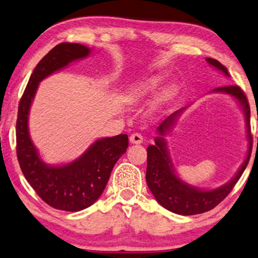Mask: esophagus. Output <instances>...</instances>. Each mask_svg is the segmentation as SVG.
Listing matches in <instances>:
<instances>
[{"instance_id":"1","label":"esophagus","mask_w":258,"mask_h":258,"mask_svg":"<svg viewBox=\"0 0 258 258\" xmlns=\"http://www.w3.org/2000/svg\"><path fill=\"white\" fill-rule=\"evenodd\" d=\"M130 141L132 142V144H142V142H144V137H142V134L140 133H133L131 134Z\"/></svg>"}]
</instances>
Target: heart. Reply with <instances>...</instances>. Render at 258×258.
Returning <instances> with one entry per match:
<instances>
[{
	"instance_id": "obj_1",
	"label": "heart",
	"mask_w": 258,
	"mask_h": 258,
	"mask_svg": "<svg viewBox=\"0 0 258 258\" xmlns=\"http://www.w3.org/2000/svg\"><path fill=\"white\" fill-rule=\"evenodd\" d=\"M159 83H160L159 78H153L145 81V82H142L140 84H138V86L133 88V89H131V91L128 92L127 99L130 102H139L140 99L145 97V96L149 95L152 91L155 90L156 87L159 86ZM174 91H175L174 87L167 88V89L162 92V95L160 96L159 103H162L170 98L172 94H174Z\"/></svg>"
}]
</instances>
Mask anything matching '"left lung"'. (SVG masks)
I'll use <instances>...</instances> for the list:
<instances>
[{
    "label": "left lung",
    "instance_id": "obj_1",
    "mask_svg": "<svg viewBox=\"0 0 258 258\" xmlns=\"http://www.w3.org/2000/svg\"><path fill=\"white\" fill-rule=\"evenodd\" d=\"M207 62L212 64L219 71H221L226 76H229V73L224 64L219 62L218 60L207 57ZM213 91L226 92L239 101L243 107L245 116V125H247V133L249 139V152L245 157L243 164L240 170L234 176L232 180L227 184L222 185L214 190H199L197 187L191 186L189 184L184 183L182 179L177 177L175 174L172 163L169 157V154L166 147V141L163 137L177 118L182 110H178L170 114L168 118L161 122L157 127L159 137L155 138V145L148 146L147 148V171H146V180L149 190L152 191L154 197L159 204L164 209L170 212L182 215H194L207 212V211L214 209L218 204H220L229 195V192L235 186L237 180L240 179L241 175L243 174L245 167L248 166L249 159L251 154V142L252 137L250 132V106H249L248 98L239 86H224L215 88ZM258 140V138H257Z\"/></svg>",
    "mask_w": 258,
    "mask_h": 258
}]
</instances>
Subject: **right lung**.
Returning a JSON list of instances; mask_svg holds the SVG:
<instances>
[{
	"label": "right lung",
	"instance_id": "obj_1",
	"mask_svg": "<svg viewBox=\"0 0 258 258\" xmlns=\"http://www.w3.org/2000/svg\"><path fill=\"white\" fill-rule=\"evenodd\" d=\"M84 45L61 43L52 48L30 76L18 105L16 152L23 174L37 195L53 209L78 212L92 205L104 191L111 171L128 147V137L119 134L95 141L88 151L64 166H47L30 139L28 118L38 84L73 61L89 55Z\"/></svg>",
	"mask_w": 258,
	"mask_h": 258
}]
</instances>
